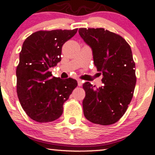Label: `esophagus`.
Here are the masks:
<instances>
[{"mask_svg": "<svg viewBox=\"0 0 155 155\" xmlns=\"http://www.w3.org/2000/svg\"><path fill=\"white\" fill-rule=\"evenodd\" d=\"M77 82H78V86L81 87L82 85V81L81 79H77Z\"/></svg>", "mask_w": 155, "mask_h": 155, "instance_id": "1", "label": "esophagus"}]
</instances>
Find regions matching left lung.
I'll use <instances>...</instances> for the list:
<instances>
[{
  "label": "left lung",
  "mask_w": 155,
  "mask_h": 155,
  "mask_svg": "<svg viewBox=\"0 0 155 155\" xmlns=\"http://www.w3.org/2000/svg\"><path fill=\"white\" fill-rule=\"evenodd\" d=\"M79 33L92 48L94 64L103 74L104 84L99 88L84 84V114L92 123L112 124L123 116L134 93L136 65L131 48L121 35L104 28H81Z\"/></svg>",
  "instance_id": "1"
}]
</instances>
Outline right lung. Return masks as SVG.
<instances>
[{"label": "right lung", "mask_w": 155, "mask_h": 155, "mask_svg": "<svg viewBox=\"0 0 155 155\" xmlns=\"http://www.w3.org/2000/svg\"><path fill=\"white\" fill-rule=\"evenodd\" d=\"M77 30L39 31L22 44L16 70L17 92L22 108L34 121L49 122L59 118L63 104L77 86L76 80L52 77L49 71L61 61L63 45Z\"/></svg>", "instance_id": "obj_1"}]
</instances>
